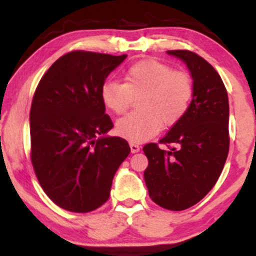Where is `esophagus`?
I'll list each match as a JSON object with an SVG mask.
<instances>
[{"label":"esophagus","mask_w":256,"mask_h":256,"mask_svg":"<svg viewBox=\"0 0 256 256\" xmlns=\"http://www.w3.org/2000/svg\"><path fill=\"white\" fill-rule=\"evenodd\" d=\"M130 148H131V152H140V146L137 144V143H134V142H130Z\"/></svg>","instance_id":"1"}]
</instances>
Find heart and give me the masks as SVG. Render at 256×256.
Listing matches in <instances>:
<instances>
[{
    "mask_svg": "<svg viewBox=\"0 0 256 256\" xmlns=\"http://www.w3.org/2000/svg\"><path fill=\"white\" fill-rule=\"evenodd\" d=\"M194 95L192 79L188 73L174 71L156 60H143L131 64L124 74V83L107 82L101 89L106 108L116 114L125 113L134 98L140 110L119 119L116 134L131 142H143L154 137L165 126L183 119Z\"/></svg>",
    "mask_w": 256,
    "mask_h": 256,
    "instance_id": "heart-1",
    "label": "heart"
}]
</instances>
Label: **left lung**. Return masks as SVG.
I'll return each mask as SVG.
<instances>
[{
    "mask_svg": "<svg viewBox=\"0 0 256 256\" xmlns=\"http://www.w3.org/2000/svg\"><path fill=\"white\" fill-rule=\"evenodd\" d=\"M186 64L194 79L189 110L158 143L143 146L144 180L155 204L170 210L192 207L212 190L230 146L228 98L219 73L190 50H168Z\"/></svg>",
    "mask_w": 256,
    "mask_h": 256,
    "instance_id": "8db88e82",
    "label": "left lung"
}]
</instances>
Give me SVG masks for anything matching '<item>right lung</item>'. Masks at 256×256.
<instances>
[{"label":"right lung","instance_id":"right-lung-1","mask_svg":"<svg viewBox=\"0 0 256 256\" xmlns=\"http://www.w3.org/2000/svg\"><path fill=\"white\" fill-rule=\"evenodd\" d=\"M128 55L73 50L43 74L30 110L31 162L48 198L64 210L88 213L110 198L116 170L130 154L113 128L101 89Z\"/></svg>","mask_w":256,"mask_h":256}]
</instances>
